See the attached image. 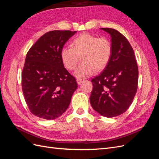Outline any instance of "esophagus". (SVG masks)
<instances>
[{
	"mask_svg": "<svg viewBox=\"0 0 159 159\" xmlns=\"http://www.w3.org/2000/svg\"><path fill=\"white\" fill-rule=\"evenodd\" d=\"M82 80H81V79H77V82H78V84H81V83L82 82Z\"/></svg>",
	"mask_w": 159,
	"mask_h": 159,
	"instance_id": "esophagus-1",
	"label": "esophagus"
}]
</instances>
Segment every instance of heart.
Here are the masks:
<instances>
[{
  "instance_id": "heart-1",
  "label": "heart",
  "mask_w": 159,
  "mask_h": 159,
  "mask_svg": "<svg viewBox=\"0 0 159 159\" xmlns=\"http://www.w3.org/2000/svg\"><path fill=\"white\" fill-rule=\"evenodd\" d=\"M112 52V44L108 38L83 33L72 40L71 47L61 49L60 56L68 70L76 68L81 57L83 62L76 68L74 75L82 79L103 70L109 64Z\"/></svg>"
}]
</instances>
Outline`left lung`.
Listing matches in <instances>:
<instances>
[{
	"label": "left lung",
	"mask_w": 159,
	"mask_h": 159,
	"mask_svg": "<svg viewBox=\"0 0 159 159\" xmlns=\"http://www.w3.org/2000/svg\"><path fill=\"white\" fill-rule=\"evenodd\" d=\"M101 29L111 37L112 56L102 73L91 80L93 88L89 100L98 113L113 117L125 112L132 103L137 91L139 70L127 38L113 28Z\"/></svg>",
	"instance_id": "8db88e82"
}]
</instances>
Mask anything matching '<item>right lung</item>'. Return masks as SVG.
<instances>
[{
	"instance_id": "obj_1",
	"label": "right lung",
	"mask_w": 159,
	"mask_h": 159,
	"mask_svg": "<svg viewBox=\"0 0 159 159\" xmlns=\"http://www.w3.org/2000/svg\"><path fill=\"white\" fill-rule=\"evenodd\" d=\"M76 31L46 32L28 50L22 72V88L30 112L54 119L68 109L78 84L64 67L60 53Z\"/></svg>"
}]
</instances>
